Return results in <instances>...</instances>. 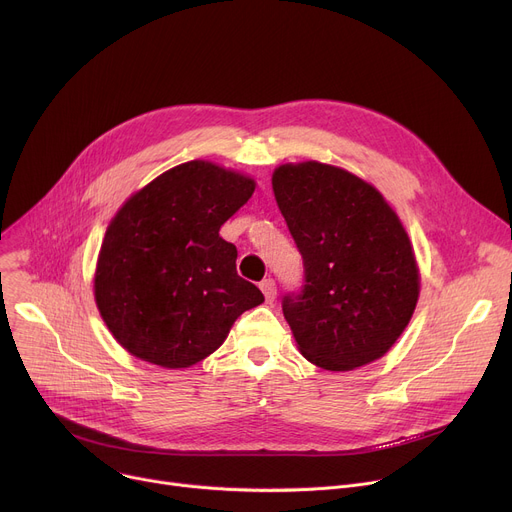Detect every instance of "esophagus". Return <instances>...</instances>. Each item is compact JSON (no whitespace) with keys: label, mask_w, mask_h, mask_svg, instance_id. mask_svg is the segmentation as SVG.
<instances>
[{"label":"esophagus","mask_w":512,"mask_h":512,"mask_svg":"<svg viewBox=\"0 0 512 512\" xmlns=\"http://www.w3.org/2000/svg\"><path fill=\"white\" fill-rule=\"evenodd\" d=\"M260 289H262L266 301H274V297H277V285H274L272 279H264V281L260 283Z\"/></svg>","instance_id":"esophagus-1"}]
</instances>
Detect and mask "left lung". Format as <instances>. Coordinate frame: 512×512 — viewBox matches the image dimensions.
I'll use <instances>...</instances> for the list:
<instances>
[{
    "instance_id": "left-lung-1",
    "label": "left lung",
    "mask_w": 512,
    "mask_h": 512,
    "mask_svg": "<svg viewBox=\"0 0 512 512\" xmlns=\"http://www.w3.org/2000/svg\"><path fill=\"white\" fill-rule=\"evenodd\" d=\"M272 190L303 258L301 287L283 297L301 355L328 371L383 357L418 301L398 215L371 184L320 162L277 168Z\"/></svg>"
}]
</instances>
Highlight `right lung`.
Wrapping results in <instances>:
<instances>
[{
  "instance_id": "obj_1",
  "label": "right lung",
  "mask_w": 512,
  "mask_h": 512,
  "mask_svg": "<svg viewBox=\"0 0 512 512\" xmlns=\"http://www.w3.org/2000/svg\"><path fill=\"white\" fill-rule=\"evenodd\" d=\"M254 192V180L209 162L157 176L106 229L96 303L131 355L182 369L215 352L264 295L235 270L238 250L219 229Z\"/></svg>"
}]
</instances>
